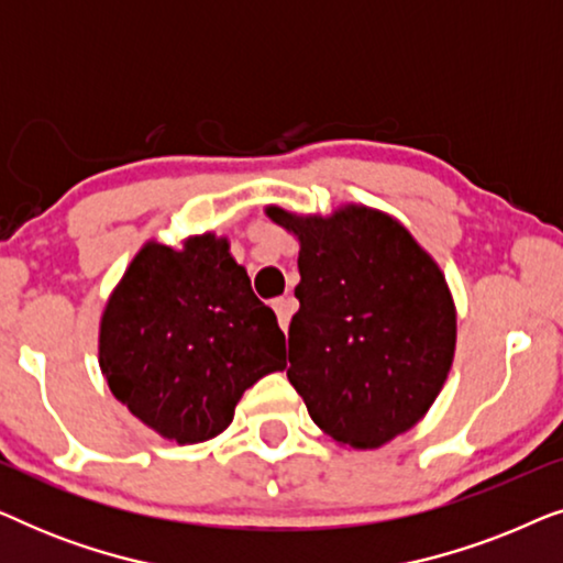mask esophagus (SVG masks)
Instances as JSON below:
<instances>
[{
    "label": "esophagus",
    "mask_w": 563,
    "mask_h": 563,
    "mask_svg": "<svg viewBox=\"0 0 563 563\" xmlns=\"http://www.w3.org/2000/svg\"><path fill=\"white\" fill-rule=\"evenodd\" d=\"M274 312H276V318H279L282 330H284V333H287L291 314L297 312V299H295V297H279V299H274Z\"/></svg>",
    "instance_id": "obj_1"
}]
</instances>
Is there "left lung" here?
Instances as JSON below:
<instances>
[{
  "label": "left lung",
  "instance_id": "8db88e82",
  "mask_svg": "<svg viewBox=\"0 0 563 563\" xmlns=\"http://www.w3.org/2000/svg\"><path fill=\"white\" fill-rule=\"evenodd\" d=\"M266 214L299 238L291 387L333 441L379 449L428 412L449 376L456 349L449 284L384 212L349 205L330 218L282 207Z\"/></svg>",
  "mask_w": 563,
  "mask_h": 563
}]
</instances>
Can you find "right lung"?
<instances>
[{
	"mask_svg": "<svg viewBox=\"0 0 563 563\" xmlns=\"http://www.w3.org/2000/svg\"><path fill=\"white\" fill-rule=\"evenodd\" d=\"M284 358L274 310L212 233L179 251L145 243L99 325V366L112 395L181 445L220 435L243 391L282 372Z\"/></svg>",
	"mask_w": 563,
	"mask_h": 563,
	"instance_id": "right-lung-1",
	"label": "right lung"
}]
</instances>
